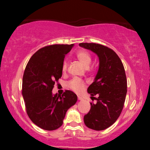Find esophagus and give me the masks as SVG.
<instances>
[{"label":"esophagus","mask_w":150,"mask_h":150,"mask_svg":"<svg viewBox=\"0 0 150 150\" xmlns=\"http://www.w3.org/2000/svg\"><path fill=\"white\" fill-rule=\"evenodd\" d=\"M78 99H79V100H83V98L81 97V96H78Z\"/></svg>","instance_id":"1"}]
</instances>
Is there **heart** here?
Returning a JSON list of instances; mask_svg holds the SVG:
<instances>
[{
	"label": "heart",
	"instance_id": "obj_1",
	"mask_svg": "<svg viewBox=\"0 0 150 150\" xmlns=\"http://www.w3.org/2000/svg\"><path fill=\"white\" fill-rule=\"evenodd\" d=\"M76 57L79 59V61L81 62L82 65H83L85 68H88L89 67V65L91 62V57L87 51L82 50H79L76 53ZM67 61L65 60L63 61L62 65V71L65 72L67 70ZM68 87L70 88L74 91L76 93H80L83 91L85 87V83L81 79H74L69 82Z\"/></svg>",
	"mask_w": 150,
	"mask_h": 150
}]
</instances>
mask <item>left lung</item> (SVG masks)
Masks as SVG:
<instances>
[{
	"label": "left lung",
	"instance_id": "8db88e82",
	"mask_svg": "<svg viewBox=\"0 0 150 150\" xmlns=\"http://www.w3.org/2000/svg\"><path fill=\"white\" fill-rule=\"evenodd\" d=\"M79 46L98 57L99 68L87 89L91 98L98 94L96 103L84 116L86 126L95 130H105L114 124L122 111L127 93V80L123 63L111 49L94 43H81Z\"/></svg>",
	"mask_w": 150,
	"mask_h": 150
}]
</instances>
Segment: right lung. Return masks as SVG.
Here are the masks:
<instances>
[{
	"instance_id": "add662e5",
	"label": "right lung",
	"mask_w": 150,
	"mask_h": 150,
	"mask_svg": "<svg viewBox=\"0 0 150 150\" xmlns=\"http://www.w3.org/2000/svg\"><path fill=\"white\" fill-rule=\"evenodd\" d=\"M74 44L50 45L40 49L26 65L22 79V96L30 120L42 129L57 130L65 114L77 102V96L66 90L52 93L55 82L62 76V65Z\"/></svg>"
}]
</instances>
